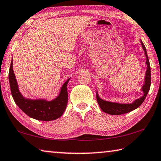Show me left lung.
Masks as SVG:
<instances>
[{"instance_id":"8db88e82","label":"left lung","mask_w":161,"mask_h":161,"mask_svg":"<svg viewBox=\"0 0 161 161\" xmlns=\"http://www.w3.org/2000/svg\"><path fill=\"white\" fill-rule=\"evenodd\" d=\"M141 44H142L143 50L144 51L145 56H146V64L147 66V69L146 70L145 76H144V83L142 87V91L143 92V95L139 99L135 100L133 103H114V102H109V101L105 100L101 98L99 96L98 92L97 91L96 92V98L98 105H99L100 108L103 112L105 113L112 115H119L128 113L131 111L134 110L136 108L142 105L143 101H144L145 98L147 95L148 92L150 90L151 87V67H150V63H149V60L148 58L147 52H146V49L144 46V44L140 39Z\"/></svg>"}]
</instances>
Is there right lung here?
Wrapping results in <instances>:
<instances>
[{
  "mask_svg": "<svg viewBox=\"0 0 161 161\" xmlns=\"http://www.w3.org/2000/svg\"><path fill=\"white\" fill-rule=\"evenodd\" d=\"M70 78L61 86L57 97L52 100L44 98L30 99L25 97L19 91L15 75L13 69V59L9 70V82L11 94L16 105L31 118L40 121L55 120L62 116L68 103L67 85Z\"/></svg>",
  "mask_w": 161,
  "mask_h": 161,
  "instance_id": "1",
  "label": "right lung"
}]
</instances>
